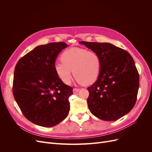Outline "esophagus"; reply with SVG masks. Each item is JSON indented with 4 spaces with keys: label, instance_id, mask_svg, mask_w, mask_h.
Instances as JSON below:
<instances>
[{
    "label": "esophagus",
    "instance_id": "obj_1",
    "mask_svg": "<svg viewBox=\"0 0 152 152\" xmlns=\"http://www.w3.org/2000/svg\"><path fill=\"white\" fill-rule=\"evenodd\" d=\"M80 89H78V88H74L73 89V94H77L78 92H79V91Z\"/></svg>",
    "mask_w": 152,
    "mask_h": 152
}]
</instances>
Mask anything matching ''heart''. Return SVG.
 <instances>
[{
	"mask_svg": "<svg viewBox=\"0 0 152 152\" xmlns=\"http://www.w3.org/2000/svg\"><path fill=\"white\" fill-rule=\"evenodd\" d=\"M61 62L54 64V69L59 79L70 84L73 75L80 84H92L98 78L102 62L99 55L86 49L73 48L64 51L60 56Z\"/></svg>",
	"mask_w": 152,
	"mask_h": 152,
	"instance_id": "1",
	"label": "heart"
}]
</instances>
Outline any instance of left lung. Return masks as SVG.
I'll use <instances>...</instances> for the list:
<instances>
[{"mask_svg":"<svg viewBox=\"0 0 152 152\" xmlns=\"http://www.w3.org/2000/svg\"><path fill=\"white\" fill-rule=\"evenodd\" d=\"M97 53L102 66L99 75L89 87L87 104L99 119L114 121L129 112L136 103L140 76L131 54L110 43L79 42Z\"/></svg>","mask_w":152,"mask_h":152,"instance_id":"1","label":"left lung"}]
</instances>
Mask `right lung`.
<instances>
[{"instance_id": "right-lung-1", "label": "right lung", "mask_w": 152, "mask_h": 152, "mask_svg": "<svg viewBox=\"0 0 152 152\" xmlns=\"http://www.w3.org/2000/svg\"><path fill=\"white\" fill-rule=\"evenodd\" d=\"M67 46L62 42L39 45L16 65L14 98L24 116L36 125L54 126L69 113L73 89L59 79L54 69L58 55Z\"/></svg>"}]
</instances>
